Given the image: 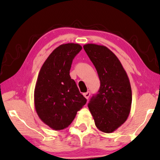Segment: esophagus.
I'll return each mask as SVG.
<instances>
[{"label":"esophagus","mask_w":160,"mask_h":160,"mask_svg":"<svg viewBox=\"0 0 160 160\" xmlns=\"http://www.w3.org/2000/svg\"><path fill=\"white\" fill-rule=\"evenodd\" d=\"M90 95H91V93H90V92H86V93L83 94V96L86 98V99H88V98H89Z\"/></svg>","instance_id":"1"}]
</instances>
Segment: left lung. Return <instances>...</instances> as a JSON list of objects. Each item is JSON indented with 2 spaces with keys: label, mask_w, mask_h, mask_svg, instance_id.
Returning <instances> with one entry per match:
<instances>
[{
  "label": "left lung",
  "mask_w": 160,
  "mask_h": 160,
  "mask_svg": "<svg viewBox=\"0 0 160 160\" xmlns=\"http://www.w3.org/2000/svg\"><path fill=\"white\" fill-rule=\"evenodd\" d=\"M83 48L95 65L101 86L88 107L97 128L110 133L126 122L132 103V90L118 57L103 45L86 44Z\"/></svg>",
  "instance_id": "1"
}]
</instances>
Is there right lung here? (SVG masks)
<instances>
[{
    "label": "right lung",
    "instance_id": "obj_1",
    "mask_svg": "<svg viewBox=\"0 0 160 160\" xmlns=\"http://www.w3.org/2000/svg\"><path fill=\"white\" fill-rule=\"evenodd\" d=\"M81 50L79 44L59 45L49 55L38 73L34 105L39 118L53 130L68 128L86 103L69 74L73 59Z\"/></svg>",
    "mask_w": 160,
    "mask_h": 160
}]
</instances>
